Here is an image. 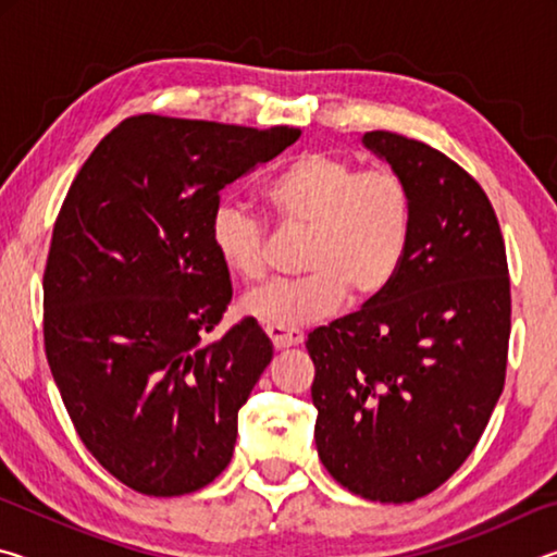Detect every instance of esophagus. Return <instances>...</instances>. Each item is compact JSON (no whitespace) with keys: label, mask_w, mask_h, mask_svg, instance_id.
I'll list each match as a JSON object with an SVG mask.
<instances>
[{"label":"esophagus","mask_w":557,"mask_h":557,"mask_svg":"<svg viewBox=\"0 0 557 557\" xmlns=\"http://www.w3.org/2000/svg\"><path fill=\"white\" fill-rule=\"evenodd\" d=\"M265 334L275 348H289V346H299L305 342V334L299 329H287V326H277V324H268Z\"/></svg>","instance_id":"obj_1"}]
</instances>
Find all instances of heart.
Wrapping results in <instances>:
<instances>
[{
	"instance_id": "obj_1",
	"label": "heart",
	"mask_w": 557,
	"mask_h": 557,
	"mask_svg": "<svg viewBox=\"0 0 557 557\" xmlns=\"http://www.w3.org/2000/svg\"><path fill=\"white\" fill-rule=\"evenodd\" d=\"M277 221L307 231L297 280H272L240 297V312L262 324L305 326L332 317L351 295L379 299L398 275L412 233V191L388 166L361 169L332 152H301L262 188ZM211 248L225 270L260 280L268 270V223L225 194L209 221Z\"/></svg>"
}]
</instances>
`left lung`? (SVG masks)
I'll return each mask as SVG.
<instances>
[{
    "instance_id": "obj_1",
    "label": "left lung",
    "mask_w": 557,
    "mask_h": 557,
    "mask_svg": "<svg viewBox=\"0 0 557 557\" xmlns=\"http://www.w3.org/2000/svg\"><path fill=\"white\" fill-rule=\"evenodd\" d=\"M412 191V233L379 299L319 326L317 451L338 484L381 504L442 486L476 447L506 381L511 282L492 201L420 139L366 132Z\"/></svg>"
}]
</instances>
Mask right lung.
Returning <instances> with one entry per match:
<instances>
[{"label": "right lung", "instance_id": "right-lung-1", "mask_svg": "<svg viewBox=\"0 0 557 557\" xmlns=\"http://www.w3.org/2000/svg\"><path fill=\"white\" fill-rule=\"evenodd\" d=\"M299 135L147 112L102 137L65 194L46 358L83 445L139 494L199 492L228 467L272 344L250 317L201 344L233 297L209 221L225 186Z\"/></svg>", "mask_w": 557, "mask_h": 557}]
</instances>
